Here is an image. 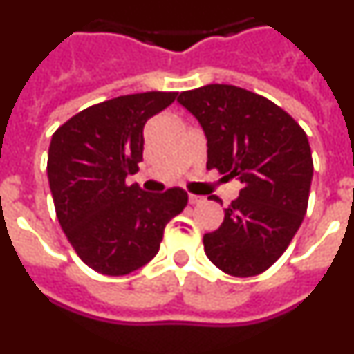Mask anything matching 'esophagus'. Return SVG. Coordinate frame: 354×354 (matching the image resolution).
I'll return each mask as SVG.
<instances>
[{
  "mask_svg": "<svg viewBox=\"0 0 354 354\" xmlns=\"http://www.w3.org/2000/svg\"><path fill=\"white\" fill-rule=\"evenodd\" d=\"M204 202V196H198V195H189V204L196 205V204H202Z\"/></svg>",
  "mask_w": 354,
  "mask_h": 354,
  "instance_id": "esophagus-1",
  "label": "esophagus"
}]
</instances>
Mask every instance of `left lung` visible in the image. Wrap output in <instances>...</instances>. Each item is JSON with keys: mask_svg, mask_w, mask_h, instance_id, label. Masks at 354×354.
I'll return each instance as SVG.
<instances>
[{"mask_svg": "<svg viewBox=\"0 0 354 354\" xmlns=\"http://www.w3.org/2000/svg\"><path fill=\"white\" fill-rule=\"evenodd\" d=\"M177 101L204 129L209 170L243 186L220 228L204 236L205 255L232 277L264 273L305 218L314 174L305 131L270 99L232 84L200 86Z\"/></svg>", "mask_w": 354, "mask_h": 354, "instance_id": "obj_1", "label": "left lung"}]
</instances>
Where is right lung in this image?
Wrapping results in <instances>:
<instances>
[{
  "label": "right lung",
  "instance_id": "add662e5",
  "mask_svg": "<svg viewBox=\"0 0 354 354\" xmlns=\"http://www.w3.org/2000/svg\"><path fill=\"white\" fill-rule=\"evenodd\" d=\"M177 92L120 95L83 109L53 134L48 177L58 221L81 261L108 277L140 270L187 204L170 187L147 193L126 177L143 161V127Z\"/></svg>",
  "mask_w": 354,
  "mask_h": 354
}]
</instances>
